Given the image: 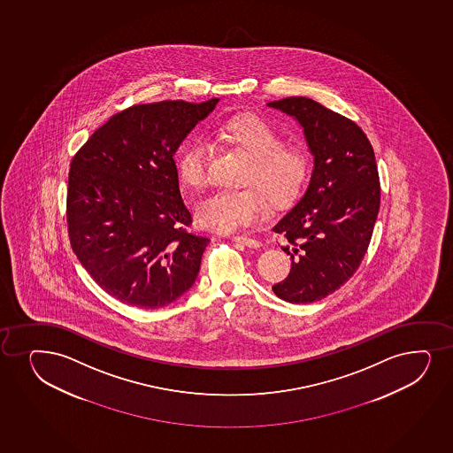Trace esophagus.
Returning <instances> with one entry per match:
<instances>
[{"label":"esophagus","instance_id":"esophagus-1","mask_svg":"<svg viewBox=\"0 0 453 453\" xmlns=\"http://www.w3.org/2000/svg\"><path fill=\"white\" fill-rule=\"evenodd\" d=\"M233 242L246 246V248H254V250H258L261 246L258 240L250 239V237H245V235H233Z\"/></svg>","mask_w":453,"mask_h":453}]
</instances>
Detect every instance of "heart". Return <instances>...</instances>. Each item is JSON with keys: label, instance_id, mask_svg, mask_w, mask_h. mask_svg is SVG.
<instances>
[{"label": "heart", "instance_id": "obj_1", "mask_svg": "<svg viewBox=\"0 0 453 453\" xmlns=\"http://www.w3.org/2000/svg\"><path fill=\"white\" fill-rule=\"evenodd\" d=\"M218 135L245 157L242 184L248 188L220 190L201 201L195 208L199 226L233 233L265 218V195L273 205H284L296 196L310 171V158L302 148L282 145V135L273 125L258 116H235L219 125ZM207 157L203 139H193L178 156V177L195 192L207 186Z\"/></svg>", "mask_w": 453, "mask_h": 453}]
</instances>
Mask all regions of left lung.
<instances>
[{"instance_id": "left-lung-1", "label": "left lung", "mask_w": 453, "mask_h": 453, "mask_svg": "<svg viewBox=\"0 0 453 453\" xmlns=\"http://www.w3.org/2000/svg\"><path fill=\"white\" fill-rule=\"evenodd\" d=\"M296 120L312 156L305 192L273 226L286 235L290 273L272 290L291 303H311L354 275L369 248L380 211L373 148L365 131L305 96L269 103Z\"/></svg>"}]
</instances>
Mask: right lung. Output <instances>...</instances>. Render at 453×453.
I'll return each mask as SVG.
<instances>
[{"label":"right lung","instance_id":"obj_1","mask_svg":"<svg viewBox=\"0 0 453 453\" xmlns=\"http://www.w3.org/2000/svg\"><path fill=\"white\" fill-rule=\"evenodd\" d=\"M219 101L133 105L95 131L73 157L71 246L96 284L127 305L166 307L198 278L210 240L188 233L192 219L173 156Z\"/></svg>","mask_w":453,"mask_h":453}]
</instances>
